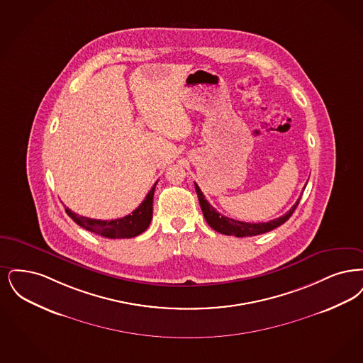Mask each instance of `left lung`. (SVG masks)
Masks as SVG:
<instances>
[{
    "label": "left lung",
    "instance_id": "obj_1",
    "mask_svg": "<svg viewBox=\"0 0 363 363\" xmlns=\"http://www.w3.org/2000/svg\"><path fill=\"white\" fill-rule=\"evenodd\" d=\"M195 189H196V194H198V198H199V205H201V208L203 211L206 221L214 230L220 232L222 235H226V236H257V235L267 233L269 230L281 226L282 223H284L293 216V213L297 208L301 199V198H298L296 205L293 206L284 216L279 217V218H275L272 221L251 223V222L237 221V220H233V218L222 216L213 206L206 201L203 192L198 187L196 183H195Z\"/></svg>",
    "mask_w": 363,
    "mask_h": 363
}]
</instances>
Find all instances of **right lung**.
Instances as JSON below:
<instances>
[{"label": "right lung", "instance_id": "1", "mask_svg": "<svg viewBox=\"0 0 363 363\" xmlns=\"http://www.w3.org/2000/svg\"><path fill=\"white\" fill-rule=\"evenodd\" d=\"M156 184H157V182L147 192V195L141 205L138 206L131 214H128L123 218L101 221V220H92L88 217L79 216L67 207H65V211L81 228L92 232V233L107 237V238H131V237L138 236V235H141L142 232H145L152 221L153 195H155Z\"/></svg>", "mask_w": 363, "mask_h": 363}]
</instances>
